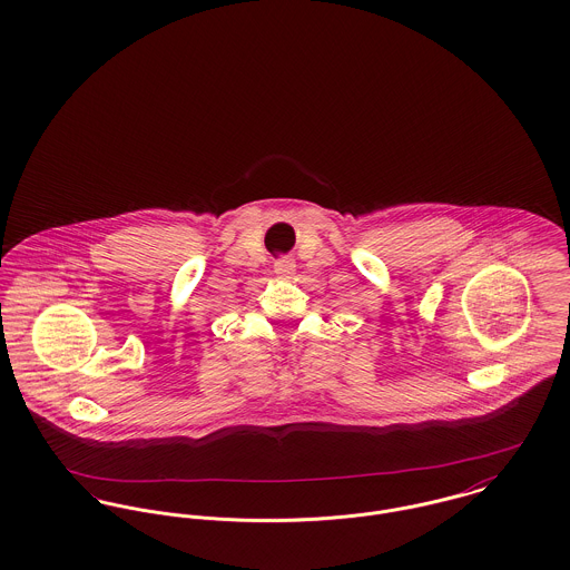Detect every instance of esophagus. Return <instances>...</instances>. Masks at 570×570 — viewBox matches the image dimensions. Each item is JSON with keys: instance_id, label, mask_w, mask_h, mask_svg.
Instances as JSON below:
<instances>
[{"instance_id": "obj_1", "label": "esophagus", "mask_w": 570, "mask_h": 570, "mask_svg": "<svg viewBox=\"0 0 570 570\" xmlns=\"http://www.w3.org/2000/svg\"><path fill=\"white\" fill-rule=\"evenodd\" d=\"M275 273H277L279 277H291V275L295 273V262L288 259V257L275 262Z\"/></svg>"}]
</instances>
